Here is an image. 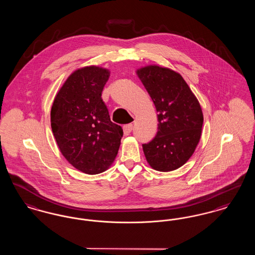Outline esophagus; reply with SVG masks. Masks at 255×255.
<instances>
[{
	"instance_id": "obj_1",
	"label": "esophagus",
	"mask_w": 255,
	"mask_h": 255,
	"mask_svg": "<svg viewBox=\"0 0 255 255\" xmlns=\"http://www.w3.org/2000/svg\"><path fill=\"white\" fill-rule=\"evenodd\" d=\"M132 130H133V124H127V125L123 126V132L125 135H128L132 132Z\"/></svg>"
}]
</instances>
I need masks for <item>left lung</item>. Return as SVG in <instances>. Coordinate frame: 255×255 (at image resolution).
<instances>
[{"label":"left lung","instance_id":"8db88e82","mask_svg":"<svg viewBox=\"0 0 255 255\" xmlns=\"http://www.w3.org/2000/svg\"><path fill=\"white\" fill-rule=\"evenodd\" d=\"M135 73L158 112V133L142 144L146 160L160 172L178 169L200 141L204 123L201 105L182 75L171 69L149 65Z\"/></svg>","mask_w":255,"mask_h":255}]
</instances>
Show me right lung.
Masks as SVG:
<instances>
[{"mask_svg":"<svg viewBox=\"0 0 255 255\" xmlns=\"http://www.w3.org/2000/svg\"><path fill=\"white\" fill-rule=\"evenodd\" d=\"M110 71L87 66L74 71L54 97L50 125L62 155L90 175L108 169L118 155L123 131L111 122L101 98Z\"/></svg>","mask_w":255,"mask_h":255,"instance_id":"obj_1","label":"right lung"}]
</instances>
